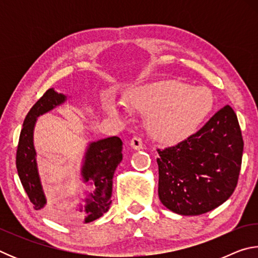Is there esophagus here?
I'll list each match as a JSON object with an SVG mask.
<instances>
[{
	"instance_id": "obj_1",
	"label": "esophagus",
	"mask_w": 258,
	"mask_h": 258,
	"mask_svg": "<svg viewBox=\"0 0 258 258\" xmlns=\"http://www.w3.org/2000/svg\"><path fill=\"white\" fill-rule=\"evenodd\" d=\"M131 147L133 148L134 150H141L143 149V147H145V145H143L142 140L140 138H133L132 140H131Z\"/></svg>"
}]
</instances>
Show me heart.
Here are the masks:
<instances>
[{
	"instance_id": "b5f03b06",
	"label": "heart",
	"mask_w": 258,
	"mask_h": 258,
	"mask_svg": "<svg viewBox=\"0 0 258 258\" xmlns=\"http://www.w3.org/2000/svg\"><path fill=\"white\" fill-rule=\"evenodd\" d=\"M127 101L148 112L147 127L152 137L173 142L186 137L202 123L211 110L213 98L206 87L159 81L135 87ZM102 103L111 115L120 112L119 103L112 95H104Z\"/></svg>"
}]
</instances>
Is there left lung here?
<instances>
[{
    "label": "left lung",
    "instance_id": "1",
    "mask_svg": "<svg viewBox=\"0 0 258 258\" xmlns=\"http://www.w3.org/2000/svg\"><path fill=\"white\" fill-rule=\"evenodd\" d=\"M243 140L237 115L220 109L198 132L158 149V196L180 215H200L226 202L237 186Z\"/></svg>",
    "mask_w": 258,
    "mask_h": 258
}]
</instances>
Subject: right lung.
Wrapping results in <instances>:
<instances>
[{"mask_svg":"<svg viewBox=\"0 0 258 258\" xmlns=\"http://www.w3.org/2000/svg\"><path fill=\"white\" fill-rule=\"evenodd\" d=\"M67 101V95L49 89L34 104L26 116L20 132L16 165L21 184L34 208L38 211L46 206V197L43 190L34 146V128L40 116L53 110ZM123 142L118 137H110L90 142L81 167L82 181L89 183L91 191H86L84 198L75 209L61 212L60 221L74 222L82 214L84 223H90L108 212L111 204L112 177L117 166L123 159Z\"/></svg>","mask_w":258,"mask_h":258,"instance_id":"1","label":"right lung"}]
</instances>
